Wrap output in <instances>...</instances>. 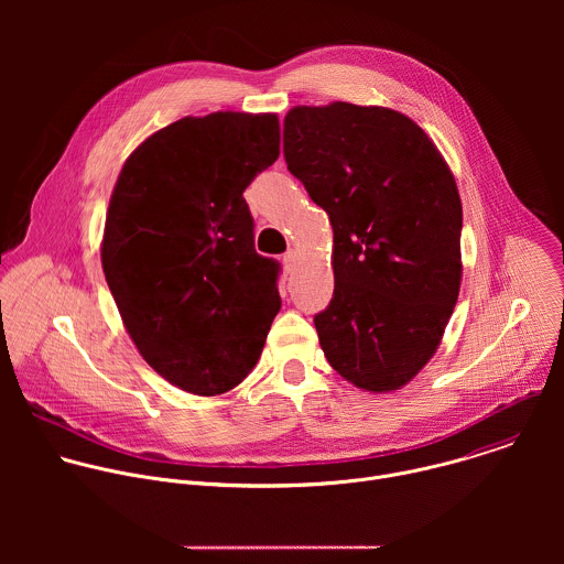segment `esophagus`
I'll return each instance as SVG.
<instances>
[{
  "label": "esophagus",
  "instance_id": "34e87169",
  "mask_svg": "<svg viewBox=\"0 0 564 564\" xmlns=\"http://www.w3.org/2000/svg\"><path fill=\"white\" fill-rule=\"evenodd\" d=\"M296 263H299V254H296L294 250H290V252H285V254H283V265H285V270H288V272H294Z\"/></svg>",
  "mask_w": 564,
  "mask_h": 564
}]
</instances>
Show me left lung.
Returning a JSON list of instances; mask_svg holds the SVG:
<instances>
[{
  "label": "left lung",
  "mask_w": 564,
  "mask_h": 564,
  "mask_svg": "<svg viewBox=\"0 0 564 564\" xmlns=\"http://www.w3.org/2000/svg\"><path fill=\"white\" fill-rule=\"evenodd\" d=\"M283 155L335 234L318 344L355 386L397 390L435 355L459 294L455 178L422 127L383 107H294Z\"/></svg>",
  "instance_id": "left-lung-1"
}]
</instances>
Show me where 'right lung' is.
<instances>
[{"mask_svg":"<svg viewBox=\"0 0 564 564\" xmlns=\"http://www.w3.org/2000/svg\"><path fill=\"white\" fill-rule=\"evenodd\" d=\"M274 113L183 118L147 138L111 194L102 270L144 361L203 397L261 357L281 263L254 250L248 185L279 158Z\"/></svg>","mask_w":564,"mask_h":564,"instance_id":"obj_1","label":"right lung"}]
</instances>
